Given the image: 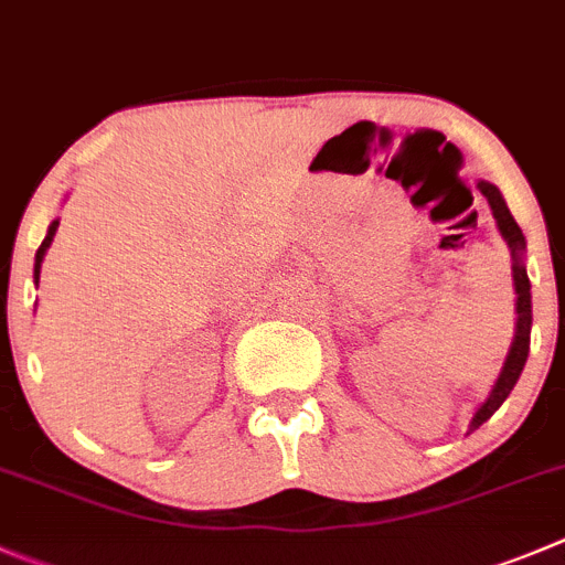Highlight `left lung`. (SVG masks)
<instances>
[{
    "label": "left lung",
    "instance_id": "obj_1",
    "mask_svg": "<svg viewBox=\"0 0 565 565\" xmlns=\"http://www.w3.org/2000/svg\"><path fill=\"white\" fill-rule=\"evenodd\" d=\"M482 196L488 199V205H491L493 218H497V227L502 233L504 244L510 249V260H513V288H515V330H513V341H510L508 354H504V363L499 369V377L493 380L491 391H488L486 402L475 411L471 416L469 429L466 435L475 433L480 424H486L493 413L499 411L504 399L510 396L513 385L519 383L521 372H524V363H527L530 354V327H533V294H530V277H527V266H524V252H527V241H524V233L515 224V218L510 216L508 202H504L502 191H499L493 182L480 180L477 182Z\"/></svg>",
    "mask_w": 565,
    "mask_h": 565
}]
</instances>
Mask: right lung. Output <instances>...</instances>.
<instances>
[{
    "instance_id": "obj_1",
    "label": "right lung",
    "mask_w": 565,
    "mask_h": 565,
    "mask_svg": "<svg viewBox=\"0 0 565 565\" xmlns=\"http://www.w3.org/2000/svg\"><path fill=\"white\" fill-rule=\"evenodd\" d=\"M57 224H61V218H55V222L50 224V230H46V238H44V244L38 246V252H35V268H32V277H35V282H38V277H41V263H44V255H46V249H50V244H52V241H55Z\"/></svg>"
}]
</instances>
